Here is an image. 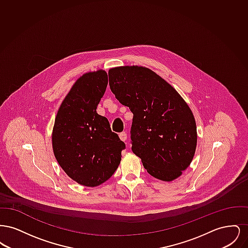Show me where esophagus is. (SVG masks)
<instances>
[{
    "mask_svg": "<svg viewBox=\"0 0 248 248\" xmlns=\"http://www.w3.org/2000/svg\"><path fill=\"white\" fill-rule=\"evenodd\" d=\"M119 137H120V140H121L122 141H126V140H127V134H126L125 132L121 133V134L119 135Z\"/></svg>",
    "mask_w": 248,
    "mask_h": 248,
    "instance_id": "esophagus-1",
    "label": "esophagus"
}]
</instances>
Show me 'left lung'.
<instances>
[{
	"label": "left lung",
	"mask_w": 248,
	"mask_h": 248,
	"mask_svg": "<svg viewBox=\"0 0 248 248\" xmlns=\"http://www.w3.org/2000/svg\"><path fill=\"white\" fill-rule=\"evenodd\" d=\"M109 87L133 113V153L147 172L173 181L190 165L197 145L195 118L177 90L154 71L122 66L108 71Z\"/></svg>",
	"instance_id": "left-lung-1"
}]
</instances>
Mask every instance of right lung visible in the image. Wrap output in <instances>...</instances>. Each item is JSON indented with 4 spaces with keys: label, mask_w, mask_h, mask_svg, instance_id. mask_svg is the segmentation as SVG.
<instances>
[{
    "label": "right lung",
    "mask_w": 248,
    "mask_h": 248,
    "mask_svg": "<svg viewBox=\"0 0 248 248\" xmlns=\"http://www.w3.org/2000/svg\"><path fill=\"white\" fill-rule=\"evenodd\" d=\"M103 70L83 74L59 107L52 132L55 157L64 172L86 187L107 181L118 168L125 145L96 112L106 91Z\"/></svg>",
    "instance_id": "1"
}]
</instances>
